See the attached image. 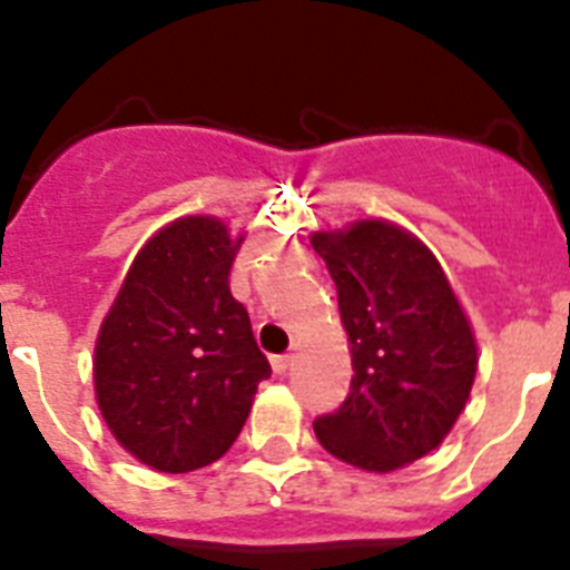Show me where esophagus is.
<instances>
[{"instance_id": "1", "label": "esophagus", "mask_w": 570, "mask_h": 570, "mask_svg": "<svg viewBox=\"0 0 570 570\" xmlns=\"http://www.w3.org/2000/svg\"><path fill=\"white\" fill-rule=\"evenodd\" d=\"M292 366V355H275L273 357V368L275 374H286V368Z\"/></svg>"}]
</instances>
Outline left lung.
<instances>
[{"label":"left lung","mask_w":570,"mask_h":570,"mask_svg":"<svg viewBox=\"0 0 570 570\" xmlns=\"http://www.w3.org/2000/svg\"><path fill=\"white\" fill-rule=\"evenodd\" d=\"M312 247L337 286L355 368L346 400L315 420L317 440L377 474L414 463L451 432L476 372L449 278L417 238L386 222L317 233Z\"/></svg>","instance_id":"obj_1"}]
</instances>
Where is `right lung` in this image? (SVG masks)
<instances>
[{
    "label": "right lung",
    "instance_id": "1",
    "mask_svg": "<svg viewBox=\"0 0 570 570\" xmlns=\"http://www.w3.org/2000/svg\"><path fill=\"white\" fill-rule=\"evenodd\" d=\"M238 247L215 218H178L147 240L101 323L99 409L116 440L156 471L215 463L273 374L229 292Z\"/></svg>",
    "mask_w": 570,
    "mask_h": 570
}]
</instances>
